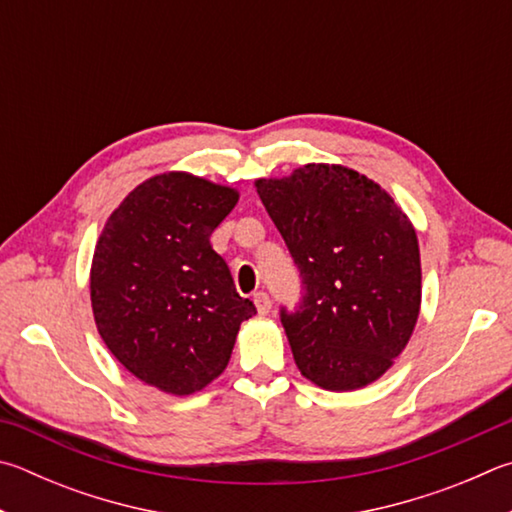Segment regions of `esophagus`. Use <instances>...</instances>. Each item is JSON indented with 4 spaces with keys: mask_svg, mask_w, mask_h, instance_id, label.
I'll list each match as a JSON object with an SVG mask.
<instances>
[{
    "mask_svg": "<svg viewBox=\"0 0 512 512\" xmlns=\"http://www.w3.org/2000/svg\"><path fill=\"white\" fill-rule=\"evenodd\" d=\"M255 306H257V311H259V315H266L268 311H271V297H268L264 291H259V293H255Z\"/></svg>",
    "mask_w": 512,
    "mask_h": 512,
    "instance_id": "obj_1",
    "label": "esophagus"
}]
</instances>
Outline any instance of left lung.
<instances>
[{"instance_id":"obj_1","label":"left lung","mask_w":512,"mask_h":512,"mask_svg":"<svg viewBox=\"0 0 512 512\" xmlns=\"http://www.w3.org/2000/svg\"><path fill=\"white\" fill-rule=\"evenodd\" d=\"M255 185L304 284L300 306L280 311L297 369L329 392L374 383L410 342L421 309L410 219L342 165L309 163Z\"/></svg>"}]
</instances>
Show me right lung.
<instances>
[{
	"label": "right lung",
	"mask_w": 512,
	"mask_h": 512,
	"mask_svg": "<svg viewBox=\"0 0 512 512\" xmlns=\"http://www.w3.org/2000/svg\"><path fill=\"white\" fill-rule=\"evenodd\" d=\"M237 199L226 185L165 172L129 192L100 232L91 262L98 333L120 365L161 392L212 383L239 324L257 313L210 246Z\"/></svg>",
	"instance_id": "1"
}]
</instances>
